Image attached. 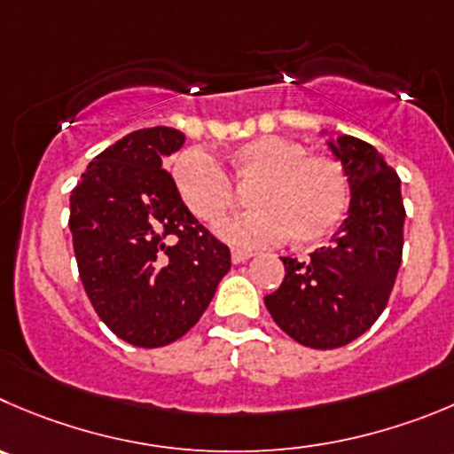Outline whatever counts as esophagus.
I'll return each instance as SVG.
<instances>
[{
    "instance_id": "esophagus-1",
    "label": "esophagus",
    "mask_w": 454,
    "mask_h": 454,
    "mask_svg": "<svg viewBox=\"0 0 454 454\" xmlns=\"http://www.w3.org/2000/svg\"><path fill=\"white\" fill-rule=\"evenodd\" d=\"M252 256H254L252 252H243V249H231V262H234V265H240V262L249 261Z\"/></svg>"
}]
</instances>
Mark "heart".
Here are the masks:
<instances>
[{
	"mask_svg": "<svg viewBox=\"0 0 454 454\" xmlns=\"http://www.w3.org/2000/svg\"><path fill=\"white\" fill-rule=\"evenodd\" d=\"M230 175L239 189L252 187V209L220 230L239 247L270 245L287 234L294 243H317L339 227L349 205V180L339 160L309 155L308 146L287 137L262 136L236 146ZM231 181L207 151L189 149L174 162L180 198L209 227L223 223L239 202Z\"/></svg>",
	"mask_w": 454,
	"mask_h": 454,
	"instance_id": "1",
	"label": "heart"
}]
</instances>
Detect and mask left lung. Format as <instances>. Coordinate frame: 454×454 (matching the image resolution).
Returning a JSON list of instances; mask_svg holds the SVG:
<instances>
[{
	"mask_svg": "<svg viewBox=\"0 0 454 454\" xmlns=\"http://www.w3.org/2000/svg\"><path fill=\"white\" fill-rule=\"evenodd\" d=\"M349 180L348 218L330 247L308 261L280 258L285 278L265 296L276 325L301 345L334 349L372 327L386 309L403 252L401 180L368 142H327Z\"/></svg>",
	"mask_w": 454,
	"mask_h": 454,
	"instance_id": "left-lung-1",
	"label": "left lung"
}]
</instances>
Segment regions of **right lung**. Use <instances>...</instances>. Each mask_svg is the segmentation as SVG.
Here are the masks:
<instances>
[{
  "mask_svg": "<svg viewBox=\"0 0 454 454\" xmlns=\"http://www.w3.org/2000/svg\"><path fill=\"white\" fill-rule=\"evenodd\" d=\"M183 145L169 127L129 133L95 155L71 192L68 227L86 296L137 348L187 334L231 267L230 247L198 223L162 169Z\"/></svg>",
  "mask_w": 454,
  "mask_h": 454,
  "instance_id": "1",
  "label": "right lung"
}]
</instances>
